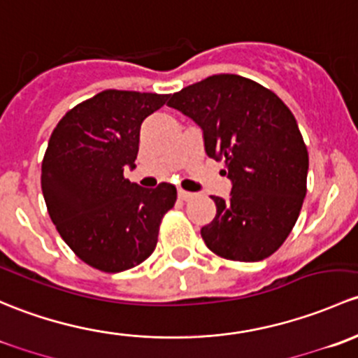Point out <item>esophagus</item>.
Here are the masks:
<instances>
[{
  "instance_id": "esophagus-1",
  "label": "esophagus",
  "mask_w": 358,
  "mask_h": 358,
  "mask_svg": "<svg viewBox=\"0 0 358 358\" xmlns=\"http://www.w3.org/2000/svg\"><path fill=\"white\" fill-rule=\"evenodd\" d=\"M178 194H179L180 200H184V201H189L194 198V193H189V191H184V189H179Z\"/></svg>"
}]
</instances>
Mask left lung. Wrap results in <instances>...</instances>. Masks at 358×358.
<instances>
[{
	"label": "left lung",
	"mask_w": 358,
	"mask_h": 358,
	"mask_svg": "<svg viewBox=\"0 0 358 358\" xmlns=\"http://www.w3.org/2000/svg\"><path fill=\"white\" fill-rule=\"evenodd\" d=\"M203 129L205 152L233 180L227 200L201 227L205 245L234 262H259L286 241L307 194L308 152L294 115L274 91L236 73H217L167 103Z\"/></svg>",
	"instance_id": "obj_1"
}]
</instances>
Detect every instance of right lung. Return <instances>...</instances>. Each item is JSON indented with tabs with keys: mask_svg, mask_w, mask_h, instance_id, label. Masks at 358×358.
Listing matches in <instances>:
<instances>
[{
	"mask_svg": "<svg viewBox=\"0 0 358 358\" xmlns=\"http://www.w3.org/2000/svg\"><path fill=\"white\" fill-rule=\"evenodd\" d=\"M167 99L106 90L69 110L51 132L41 165L48 213L70 250L98 271L148 259L178 200L174 184L146 189L124 178V167H136L143 120Z\"/></svg>",
	"mask_w": 358,
	"mask_h": 358,
	"instance_id": "obj_1",
	"label": "right lung"
}]
</instances>
